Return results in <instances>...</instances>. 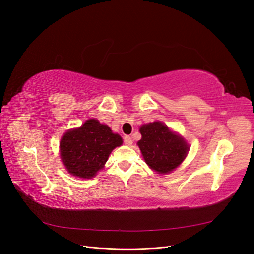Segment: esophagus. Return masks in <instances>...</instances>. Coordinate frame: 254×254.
Instances as JSON below:
<instances>
[{
    "mask_svg": "<svg viewBox=\"0 0 254 254\" xmlns=\"http://www.w3.org/2000/svg\"><path fill=\"white\" fill-rule=\"evenodd\" d=\"M124 142H125V144H126V145H128V146L131 145V144H132V139H131V136L125 135V136H124Z\"/></svg>",
    "mask_w": 254,
    "mask_h": 254,
    "instance_id": "esophagus-1",
    "label": "esophagus"
}]
</instances>
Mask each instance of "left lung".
Masks as SVG:
<instances>
[{
    "mask_svg": "<svg viewBox=\"0 0 254 254\" xmlns=\"http://www.w3.org/2000/svg\"><path fill=\"white\" fill-rule=\"evenodd\" d=\"M140 132L142 139L137 146L146 164L158 174L172 173L188 156L187 141L163 123L157 121L142 125Z\"/></svg>",
    "mask_w": 254,
    "mask_h": 254,
    "instance_id": "obj_1",
    "label": "left lung"
}]
</instances>
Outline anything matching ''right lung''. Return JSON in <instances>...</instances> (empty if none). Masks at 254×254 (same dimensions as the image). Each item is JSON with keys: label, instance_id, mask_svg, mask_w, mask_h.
Returning <instances> with one entry per match:
<instances>
[{"label": "right lung", "instance_id": "add662e5", "mask_svg": "<svg viewBox=\"0 0 254 254\" xmlns=\"http://www.w3.org/2000/svg\"><path fill=\"white\" fill-rule=\"evenodd\" d=\"M122 144L120 134L91 119L63 135L59 144L60 157L72 176L91 179L104 167L111 151Z\"/></svg>", "mask_w": 254, "mask_h": 254}]
</instances>
